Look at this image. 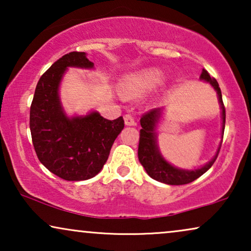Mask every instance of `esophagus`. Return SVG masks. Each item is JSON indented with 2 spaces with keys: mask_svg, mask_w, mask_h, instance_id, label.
I'll use <instances>...</instances> for the list:
<instances>
[{
  "mask_svg": "<svg viewBox=\"0 0 251 251\" xmlns=\"http://www.w3.org/2000/svg\"><path fill=\"white\" fill-rule=\"evenodd\" d=\"M125 123H126V126H130L136 125L135 119H133L132 116L130 115V114H126V115L125 116Z\"/></svg>",
  "mask_w": 251,
  "mask_h": 251,
  "instance_id": "esophagus-1",
  "label": "esophagus"
}]
</instances>
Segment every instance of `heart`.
Returning <instances> with one entry per match:
<instances>
[{
  "mask_svg": "<svg viewBox=\"0 0 251 251\" xmlns=\"http://www.w3.org/2000/svg\"><path fill=\"white\" fill-rule=\"evenodd\" d=\"M163 81L162 72L156 68H149L126 76L120 84V91L126 98H140L159 88Z\"/></svg>",
  "mask_w": 251,
  "mask_h": 251,
  "instance_id": "1",
  "label": "heart"
}]
</instances>
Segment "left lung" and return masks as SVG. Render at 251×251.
Returning <instances> with one entry per match:
<instances>
[{
  "mask_svg": "<svg viewBox=\"0 0 251 251\" xmlns=\"http://www.w3.org/2000/svg\"><path fill=\"white\" fill-rule=\"evenodd\" d=\"M200 80L208 82L215 89V91L217 92L218 101L222 109V140L219 143L218 149L216 151L214 157L202 167L197 168V169H181V168L175 167L174 164L168 162L164 159L162 153L160 152L159 145H157L156 130L163 116L164 107L154 108L149 113H146L140 119L142 129H140V138L138 145V159L139 162L144 167V169L146 170L147 175L151 178H153V179L160 181V183L168 185H184L192 183V181L198 179L204 173H207L218 156L225 129V107L224 104H223L222 91L216 78L211 77L205 70H202Z\"/></svg>",
  "mask_w": 251,
  "mask_h": 251,
  "instance_id": "8db88e82",
  "label": "left lung"
}]
</instances>
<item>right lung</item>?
<instances>
[{"mask_svg":"<svg viewBox=\"0 0 251 251\" xmlns=\"http://www.w3.org/2000/svg\"><path fill=\"white\" fill-rule=\"evenodd\" d=\"M70 67L94 70L85 52H70L40 77L30 105L29 128L34 150L48 170L65 180L95 177L108 159L116 137L125 128L122 116L104 119L97 111L68 116L59 88Z\"/></svg>","mask_w":251,"mask_h":251,"instance_id":"1","label":"right lung"}]
</instances>
